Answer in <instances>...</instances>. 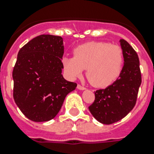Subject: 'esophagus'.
<instances>
[{
	"label": "esophagus",
	"instance_id": "obj_1",
	"mask_svg": "<svg viewBox=\"0 0 154 154\" xmlns=\"http://www.w3.org/2000/svg\"><path fill=\"white\" fill-rule=\"evenodd\" d=\"M77 88L79 89V90H85V87L82 86V85H77Z\"/></svg>",
	"mask_w": 154,
	"mask_h": 154
}]
</instances>
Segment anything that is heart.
<instances>
[{
    "instance_id": "heart-1",
    "label": "heart",
    "mask_w": 154,
    "mask_h": 154,
    "mask_svg": "<svg viewBox=\"0 0 154 154\" xmlns=\"http://www.w3.org/2000/svg\"><path fill=\"white\" fill-rule=\"evenodd\" d=\"M74 57L65 56L61 60L65 74L70 79L86 77L94 86H109L121 73L123 52L121 47L107 42H88L73 50Z\"/></svg>"
}]
</instances>
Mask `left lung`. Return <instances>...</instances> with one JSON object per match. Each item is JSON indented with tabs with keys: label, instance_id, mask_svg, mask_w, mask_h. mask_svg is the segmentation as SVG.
Wrapping results in <instances>:
<instances>
[{
	"label": "left lung",
	"instance_id": "left-lung-1",
	"mask_svg": "<svg viewBox=\"0 0 154 154\" xmlns=\"http://www.w3.org/2000/svg\"><path fill=\"white\" fill-rule=\"evenodd\" d=\"M124 65L118 79L105 89L95 92V101L89 107L91 114L102 124L109 125L124 118L136 104L141 84L138 56L133 47L120 40Z\"/></svg>",
	"mask_w": 154,
	"mask_h": 154
}]
</instances>
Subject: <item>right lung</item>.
<instances>
[{"instance_id": "add662e5", "label": "right lung", "mask_w": 154, "mask_h": 154, "mask_svg": "<svg viewBox=\"0 0 154 154\" xmlns=\"http://www.w3.org/2000/svg\"><path fill=\"white\" fill-rule=\"evenodd\" d=\"M63 38L43 34L18 52L13 71V98L23 114L36 122L57 116L65 97L77 84L62 76Z\"/></svg>"}]
</instances>
